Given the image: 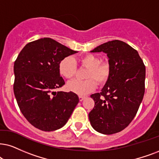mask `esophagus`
I'll use <instances>...</instances> for the list:
<instances>
[{
  "mask_svg": "<svg viewBox=\"0 0 159 159\" xmlns=\"http://www.w3.org/2000/svg\"><path fill=\"white\" fill-rule=\"evenodd\" d=\"M78 98H79L80 101H82V100H83L84 98H85V97H84V96H79V97H78Z\"/></svg>",
  "mask_w": 159,
  "mask_h": 159,
  "instance_id": "obj_1",
  "label": "esophagus"
}]
</instances>
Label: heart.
I'll use <instances>...</instances> for the list:
<instances>
[{
    "label": "heart",
    "mask_w": 159,
    "mask_h": 159,
    "mask_svg": "<svg viewBox=\"0 0 159 159\" xmlns=\"http://www.w3.org/2000/svg\"><path fill=\"white\" fill-rule=\"evenodd\" d=\"M81 67L88 68L85 77L88 79H74L67 84V89L78 95H85L94 91L96 82L100 85L108 81L111 73V65L108 61H101L99 56L94 54H86L78 59ZM59 73L66 78H73L77 71V64L71 56H67L60 61ZM95 80L94 81L93 80Z\"/></svg>",
    "instance_id": "1"
}]
</instances>
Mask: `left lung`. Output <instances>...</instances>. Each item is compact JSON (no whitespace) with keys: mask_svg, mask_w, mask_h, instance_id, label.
<instances>
[{"mask_svg":"<svg viewBox=\"0 0 159 159\" xmlns=\"http://www.w3.org/2000/svg\"><path fill=\"white\" fill-rule=\"evenodd\" d=\"M91 52L107 54L111 73L101 92L91 95L94 107L89 114L90 123L99 133H118L131 122L143 99L145 66L138 52L120 40L102 44Z\"/></svg>","mask_w":159,"mask_h":159,"instance_id":"left-lung-1","label":"left lung"}]
</instances>
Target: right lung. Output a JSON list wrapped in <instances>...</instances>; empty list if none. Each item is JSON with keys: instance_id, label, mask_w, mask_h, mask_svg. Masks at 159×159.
<instances>
[{"instance_id": "right-lung-1", "label": "right lung", "mask_w": 159, "mask_h": 159, "mask_svg": "<svg viewBox=\"0 0 159 159\" xmlns=\"http://www.w3.org/2000/svg\"><path fill=\"white\" fill-rule=\"evenodd\" d=\"M51 38L28 43L14 65V93L25 119L38 129L53 131L63 127L79 98L73 92H55L65 81L59 65L64 58L76 53Z\"/></svg>"}]
</instances>
